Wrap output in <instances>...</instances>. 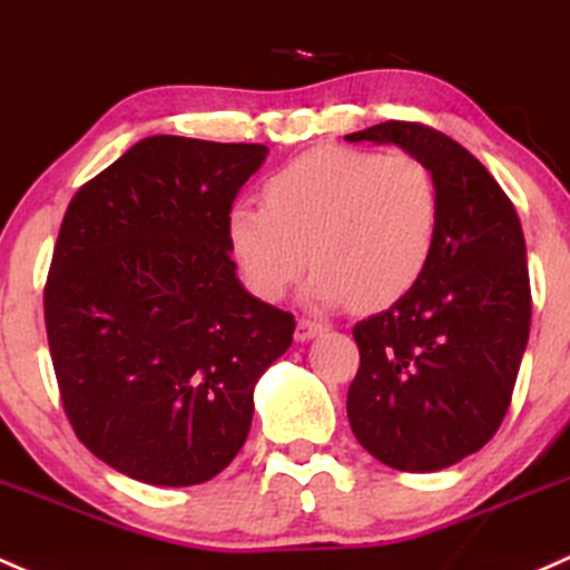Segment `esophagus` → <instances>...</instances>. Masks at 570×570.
Wrapping results in <instances>:
<instances>
[{
    "mask_svg": "<svg viewBox=\"0 0 570 570\" xmlns=\"http://www.w3.org/2000/svg\"><path fill=\"white\" fill-rule=\"evenodd\" d=\"M322 331H325V327L320 325V322H311V320H301L297 322V331H295V338L301 341H311V338H316V335H320Z\"/></svg>",
    "mask_w": 570,
    "mask_h": 570,
    "instance_id": "34e87169",
    "label": "esophagus"
}]
</instances>
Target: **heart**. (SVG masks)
<instances>
[{"instance_id":"1","label":"heart","mask_w":570,"mask_h":570,"mask_svg":"<svg viewBox=\"0 0 570 570\" xmlns=\"http://www.w3.org/2000/svg\"><path fill=\"white\" fill-rule=\"evenodd\" d=\"M440 213V185L415 155L320 147L267 179L265 205L229 209L226 245L262 301H281L311 259L314 305L385 308L426 273Z\"/></svg>"}]
</instances>
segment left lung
Wrapping results in <instances>:
<instances>
[{
	"label": "left lung",
	"mask_w": 570,
	"mask_h": 570,
	"mask_svg": "<svg viewBox=\"0 0 570 570\" xmlns=\"http://www.w3.org/2000/svg\"><path fill=\"white\" fill-rule=\"evenodd\" d=\"M344 139L421 158L442 207L423 278L352 331L350 426L393 470H445L481 451L511 404L532 308L522 224L487 166L440 130L391 119Z\"/></svg>",
	"instance_id": "8db88e82"
}]
</instances>
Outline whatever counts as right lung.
<instances>
[{
  "label": "right lung",
  "mask_w": 570,
  "mask_h": 570,
  "mask_svg": "<svg viewBox=\"0 0 570 570\" xmlns=\"http://www.w3.org/2000/svg\"><path fill=\"white\" fill-rule=\"evenodd\" d=\"M265 144L147 136L73 196L46 281L65 412L100 461L149 487L232 464L295 316L250 295L226 245Z\"/></svg>",
  "instance_id": "1"
}]
</instances>
